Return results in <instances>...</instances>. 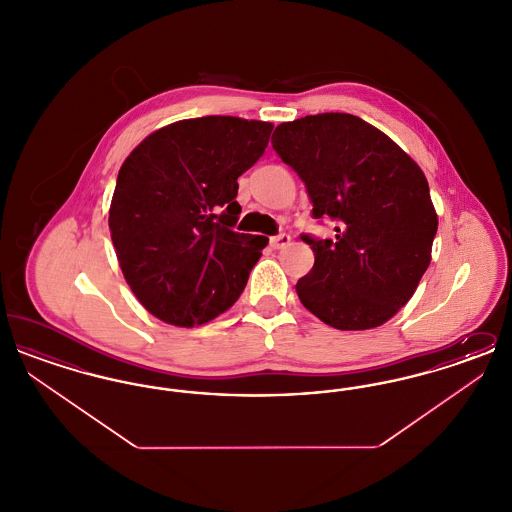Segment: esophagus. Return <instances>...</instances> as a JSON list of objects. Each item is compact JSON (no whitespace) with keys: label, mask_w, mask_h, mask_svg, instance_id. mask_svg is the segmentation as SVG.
Returning <instances> with one entry per match:
<instances>
[{"label":"esophagus","mask_w":512,"mask_h":512,"mask_svg":"<svg viewBox=\"0 0 512 512\" xmlns=\"http://www.w3.org/2000/svg\"><path fill=\"white\" fill-rule=\"evenodd\" d=\"M290 242H292V238L288 234H280V236L270 238V247L272 249H284V247L290 245Z\"/></svg>","instance_id":"esophagus-1"}]
</instances>
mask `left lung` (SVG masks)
I'll use <instances>...</instances> for the list:
<instances>
[{
	"mask_svg": "<svg viewBox=\"0 0 512 512\" xmlns=\"http://www.w3.org/2000/svg\"><path fill=\"white\" fill-rule=\"evenodd\" d=\"M272 147L301 176L315 219L338 220L336 240L303 236L315 253L295 292L338 330H370L413 297L438 232L428 180L390 136L349 113L282 122Z\"/></svg>",
	"mask_w": 512,
	"mask_h": 512,
	"instance_id": "8db88e82",
	"label": "left lung"
}]
</instances>
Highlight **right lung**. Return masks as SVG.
<instances>
[{"label":"right lung","instance_id":"1","mask_svg":"<svg viewBox=\"0 0 512 512\" xmlns=\"http://www.w3.org/2000/svg\"><path fill=\"white\" fill-rule=\"evenodd\" d=\"M272 128L240 117L184 119L124 159L109 230L126 284L153 317L194 328L244 292L268 238L234 232L238 178L265 153Z\"/></svg>","mask_w":512,"mask_h":512}]
</instances>
